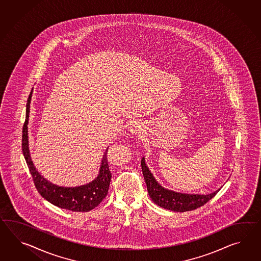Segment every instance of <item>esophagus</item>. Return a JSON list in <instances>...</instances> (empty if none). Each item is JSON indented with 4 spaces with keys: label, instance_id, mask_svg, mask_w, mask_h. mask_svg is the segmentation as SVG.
<instances>
[{
    "label": "esophagus",
    "instance_id": "esophagus-1",
    "mask_svg": "<svg viewBox=\"0 0 261 261\" xmlns=\"http://www.w3.org/2000/svg\"><path fill=\"white\" fill-rule=\"evenodd\" d=\"M141 132H142V129L138 123H134L130 127V133L133 134V135H140Z\"/></svg>",
    "mask_w": 261,
    "mask_h": 261
}]
</instances>
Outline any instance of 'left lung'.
I'll return each instance as SVG.
<instances>
[{
	"mask_svg": "<svg viewBox=\"0 0 261 261\" xmlns=\"http://www.w3.org/2000/svg\"><path fill=\"white\" fill-rule=\"evenodd\" d=\"M141 169L147 186V191L153 203L165 210L175 212L191 211L202 206L214 197L220 191H214L210 194H188L171 191L163 188L153 177V173L145 163V159H141Z\"/></svg>",
	"mask_w": 261,
	"mask_h": 261,
	"instance_id": "1",
	"label": "left lung"
}]
</instances>
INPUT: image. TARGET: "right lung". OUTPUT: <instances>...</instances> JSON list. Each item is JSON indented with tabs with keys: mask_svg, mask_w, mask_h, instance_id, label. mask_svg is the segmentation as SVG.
<instances>
[{
	"mask_svg": "<svg viewBox=\"0 0 261 261\" xmlns=\"http://www.w3.org/2000/svg\"><path fill=\"white\" fill-rule=\"evenodd\" d=\"M32 91L27 100L26 105L25 122L22 128V153L24 155L27 166L32 175L35 186L39 194L48 202L57 205L60 208L75 211L87 212L95 208L102 202L108 194L109 184L111 180V172L109 171L108 163V149L103 153L102 163L98 176L89 184L82 185L74 188L59 187L46 180L34 166L28 142V120L30 112V102Z\"/></svg>",
	"mask_w": 261,
	"mask_h": 261,
	"instance_id": "right-lung-1",
	"label": "right lung"
}]
</instances>
